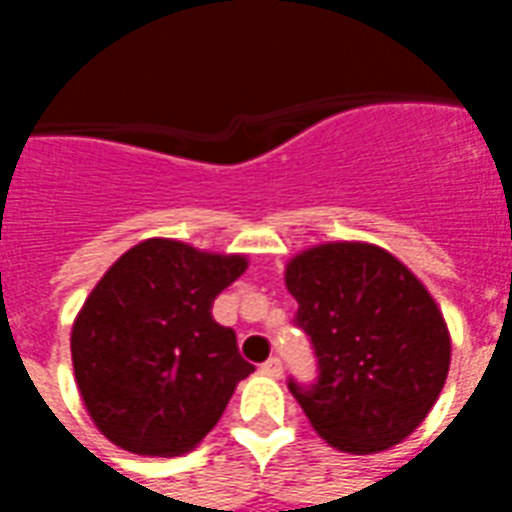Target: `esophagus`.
I'll list each match as a JSON object with an SVG mask.
<instances>
[{
    "mask_svg": "<svg viewBox=\"0 0 512 512\" xmlns=\"http://www.w3.org/2000/svg\"><path fill=\"white\" fill-rule=\"evenodd\" d=\"M260 370H263L266 376L279 378V376H282V359H277V356H271L268 362H263V367H260Z\"/></svg>",
    "mask_w": 512,
    "mask_h": 512,
    "instance_id": "esophagus-1",
    "label": "esophagus"
}]
</instances>
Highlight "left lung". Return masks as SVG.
<instances>
[{
  "label": "left lung",
  "mask_w": 512,
  "mask_h": 512,
  "mask_svg": "<svg viewBox=\"0 0 512 512\" xmlns=\"http://www.w3.org/2000/svg\"><path fill=\"white\" fill-rule=\"evenodd\" d=\"M318 376L288 378L312 428L332 447H392L436 403L450 370V334L436 301L397 257L370 244H323L288 263Z\"/></svg>",
  "instance_id": "left-lung-1"
}]
</instances>
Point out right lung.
Masks as SVG:
<instances>
[{
  "instance_id": "1",
  "label": "right lung",
  "mask_w": 512,
  "mask_h": 512,
  "mask_svg": "<svg viewBox=\"0 0 512 512\" xmlns=\"http://www.w3.org/2000/svg\"><path fill=\"white\" fill-rule=\"evenodd\" d=\"M241 255L150 238L128 249L73 323L76 384L90 417L136 455L189 452L219 422L255 367L213 299L244 274Z\"/></svg>"
}]
</instances>
